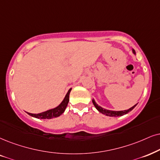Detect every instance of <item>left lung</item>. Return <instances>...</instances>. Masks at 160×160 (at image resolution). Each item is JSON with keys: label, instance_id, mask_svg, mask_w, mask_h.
<instances>
[{"label": "left lung", "instance_id": "left-lung-1", "mask_svg": "<svg viewBox=\"0 0 160 160\" xmlns=\"http://www.w3.org/2000/svg\"><path fill=\"white\" fill-rule=\"evenodd\" d=\"M132 52H133V54L136 55V52H135L134 49H133V48H132ZM92 102H93V104H94V106H95V108H97V110H98L99 112L102 113V114H103L104 115H106V116H108V117H120V116H122V115H124V114H128L129 112L132 111L133 109L135 108V106L137 105V104L134 105V106H132L131 108H128V110L112 111V110H108V109H106L104 108H102L101 106H98V104L95 102V100H94V99H92Z\"/></svg>", "mask_w": 160, "mask_h": 160}]
</instances>
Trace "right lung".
Masks as SVG:
<instances>
[{
  "instance_id": "add662e5",
  "label": "right lung",
  "mask_w": 160,
  "mask_h": 160,
  "mask_svg": "<svg viewBox=\"0 0 160 160\" xmlns=\"http://www.w3.org/2000/svg\"><path fill=\"white\" fill-rule=\"evenodd\" d=\"M71 90H72V88H70L68 91L67 94H66L65 98L62 100L61 103L59 106L55 107V108L49 109V110L46 111V112L39 113V114H32V113L29 112L26 113L30 115V116L35 117V118L38 119H52L54 118V117L60 116L62 113L65 112V109L66 108V106H67L68 101H69V94L71 92Z\"/></svg>"
}]
</instances>
